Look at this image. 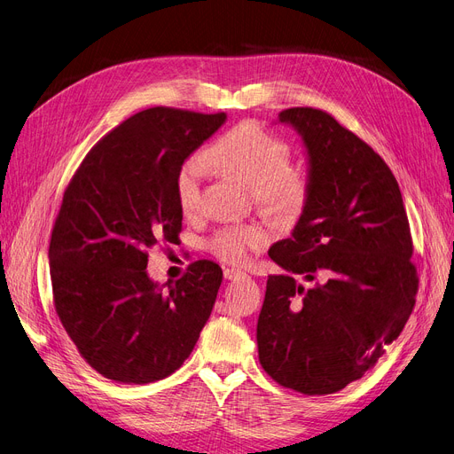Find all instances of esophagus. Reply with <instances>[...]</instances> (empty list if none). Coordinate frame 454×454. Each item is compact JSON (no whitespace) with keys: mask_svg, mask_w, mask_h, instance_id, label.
Instances as JSON below:
<instances>
[{"mask_svg":"<svg viewBox=\"0 0 454 454\" xmlns=\"http://www.w3.org/2000/svg\"><path fill=\"white\" fill-rule=\"evenodd\" d=\"M243 273L241 271H236V270H224V278H228V280H233V278H238V277H241Z\"/></svg>","mask_w":454,"mask_h":454,"instance_id":"esophagus-1","label":"esophagus"}]
</instances>
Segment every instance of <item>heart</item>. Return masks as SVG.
<instances>
[{
  "instance_id": "b5f03b06",
  "label": "heart",
  "mask_w": 454,
  "mask_h": 454,
  "mask_svg": "<svg viewBox=\"0 0 454 454\" xmlns=\"http://www.w3.org/2000/svg\"><path fill=\"white\" fill-rule=\"evenodd\" d=\"M292 149L277 134L258 123H239L224 132L207 151L206 159L192 155L183 160L174 179L176 200L183 215H194L201 204L207 164L221 174L253 189L256 206L280 224L297 223L312 194L309 176L290 166ZM260 224L226 226L209 241L211 253L226 263L241 265L250 253L267 243Z\"/></svg>"
}]
</instances>
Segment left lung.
Listing matches in <instances>:
<instances>
[{
	"label": "left lung",
	"instance_id": "1",
	"mask_svg": "<svg viewBox=\"0 0 454 454\" xmlns=\"http://www.w3.org/2000/svg\"><path fill=\"white\" fill-rule=\"evenodd\" d=\"M278 120L305 140L312 194L292 238L270 248L286 273L267 278L258 357L282 387L331 395L404 329L419 290L413 239L398 183L371 145L320 108Z\"/></svg>",
	"mask_w": 454,
	"mask_h": 454
}]
</instances>
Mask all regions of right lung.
I'll return each mask as SVG.
<instances>
[{"mask_svg": "<svg viewBox=\"0 0 454 454\" xmlns=\"http://www.w3.org/2000/svg\"><path fill=\"white\" fill-rule=\"evenodd\" d=\"M226 120L155 106L130 115L83 157L63 192L48 260L54 309L78 354L117 383L174 374L213 310L223 270L196 260L168 290L145 267L177 243V168Z\"/></svg>", "mask_w": 454, "mask_h": 454, "instance_id": "add662e5", "label": "right lung"}]
</instances>
